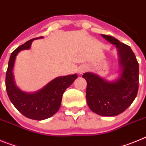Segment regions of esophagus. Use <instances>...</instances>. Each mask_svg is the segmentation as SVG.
<instances>
[{
  "mask_svg": "<svg viewBox=\"0 0 146 146\" xmlns=\"http://www.w3.org/2000/svg\"><path fill=\"white\" fill-rule=\"evenodd\" d=\"M85 70H86V69H85L84 67H80V68L78 69V72H79L80 74H82V72H84Z\"/></svg>",
  "mask_w": 146,
  "mask_h": 146,
  "instance_id": "34e87169",
  "label": "esophagus"
}]
</instances>
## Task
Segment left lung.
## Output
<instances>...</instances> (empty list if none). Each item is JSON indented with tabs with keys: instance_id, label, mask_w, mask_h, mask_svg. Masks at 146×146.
<instances>
[{
	"instance_id": "obj_1",
	"label": "left lung",
	"mask_w": 146,
	"mask_h": 146,
	"mask_svg": "<svg viewBox=\"0 0 146 146\" xmlns=\"http://www.w3.org/2000/svg\"><path fill=\"white\" fill-rule=\"evenodd\" d=\"M116 45L121 74L115 82H107L96 74L85 73L87 82L86 101L94 113L102 116H115L125 111L136 98L138 91L139 64L131 47L111 36L102 35Z\"/></svg>"
}]
</instances>
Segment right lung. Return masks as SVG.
Instances as JSON below:
<instances>
[{
    "mask_svg": "<svg viewBox=\"0 0 146 146\" xmlns=\"http://www.w3.org/2000/svg\"><path fill=\"white\" fill-rule=\"evenodd\" d=\"M41 38L42 36L36 38ZM36 38L26 42L11 53L6 71V89L11 103L23 115L31 119L41 121L50 118L57 113L64 91L75 80L77 75L74 74L57 77L40 91L33 94L20 91L15 86L12 74L15 58L20 50L29 49L33 39Z\"/></svg>",
    "mask_w": 146,
    "mask_h": 146,
    "instance_id": "1",
    "label": "right lung"
}]
</instances>
